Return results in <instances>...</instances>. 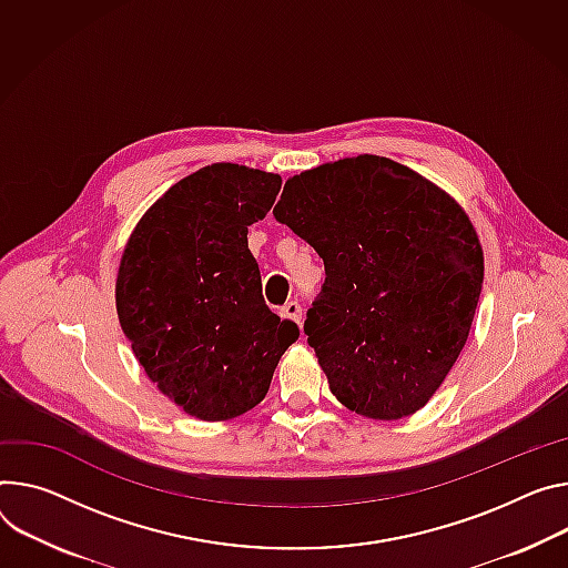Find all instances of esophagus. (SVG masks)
Wrapping results in <instances>:
<instances>
[{"label": "esophagus", "mask_w": 568, "mask_h": 568, "mask_svg": "<svg viewBox=\"0 0 568 568\" xmlns=\"http://www.w3.org/2000/svg\"><path fill=\"white\" fill-rule=\"evenodd\" d=\"M281 317L283 320H290L294 324H301V317H303V311H301V303L298 301H290L281 307Z\"/></svg>", "instance_id": "esophagus-1"}]
</instances>
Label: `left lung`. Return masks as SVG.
<instances>
[{
  "mask_svg": "<svg viewBox=\"0 0 568 568\" xmlns=\"http://www.w3.org/2000/svg\"><path fill=\"white\" fill-rule=\"evenodd\" d=\"M274 217L324 261L303 331L335 398L369 419L415 415L476 315L485 257L469 215L415 170L359 153L287 179Z\"/></svg>",
  "mask_w": 568,
  "mask_h": 568,
  "instance_id": "left-lung-1",
  "label": "left lung"
}]
</instances>
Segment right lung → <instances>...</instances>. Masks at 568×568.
Listing matches in <instances>:
<instances>
[{
  "label": "right lung",
  "mask_w": 568,
  "mask_h": 568,
  "mask_svg": "<svg viewBox=\"0 0 568 568\" xmlns=\"http://www.w3.org/2000/svg\"><path fill=\"white\" fill-rule=\"evenodd\" d=\"M278 190V174L205 165L153 203L124 246L120 326L146 376L194 419L226 422L255 407L298 337L267 307L246 242Z\"/></svg>",
  "instance_id": "obj_1"
}]
</instances>
